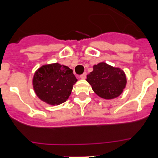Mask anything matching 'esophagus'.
<instances>
[{
    "mask_svg": "<svg viewBox=\"0 0 158 158\" xmlns=\"http://www.w3.org/2000/svg\"><path fill=\"white\" fill-rule=\"evenodd\" d=\"M86 76H87V73H82V75H80V76H79V77H80L82 79H85V78H86Z\"/></svg>",
    "mask_w": 158,
    "mask_h": 158,
    "instance_id": "obj_1",
    "label": "esophagus"
}]
</instances>
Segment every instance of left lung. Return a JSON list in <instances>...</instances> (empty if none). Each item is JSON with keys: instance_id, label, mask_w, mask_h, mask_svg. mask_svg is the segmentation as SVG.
<instances>
[{"instance_id": "left-lung-1", "label": "left lung", "mask_w": 158, "mask_h": 158, "mask_svg": "<svg viewBox=\"0 0 158 158\" xmlns=\"http://www.w3.org/2000/svg\"><path fill=\"white\" fill-rule=\"evenodd\" d=\"M86 80L94 92L106 99H112L120 95L127 82L125 73L122 69L105 63L95 65L93 71L87 76Z\"/></svg>"}]
</instances>
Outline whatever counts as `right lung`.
<instances>
[{
	"instance_id": "right-lung-1",
	"label": "right lung",
	"mask_w": 158,
	"mask_h": 158,
	"mask_svg": "<svg viewBox=\"0 0 158 158\" xmlns=\"http://www.w3.org/2000/svg\"><path fill=\"white\" fill-rule=\"evenodd\" d=\"M76 81L71 69L54 63L43 66L35 73L33 85L42 101L50 105H60L68 99Z\"/></svg>"
}]
</instances>
